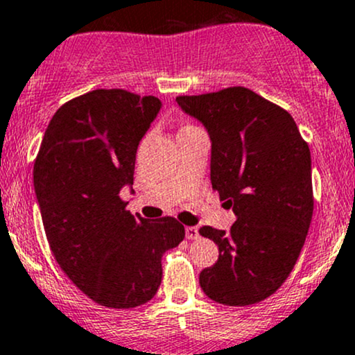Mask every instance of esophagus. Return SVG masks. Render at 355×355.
Segmentation results:
<instances>
[{
  "label": "esophagus",
  "mask_w": 355,
  "mask_h": 355,
  "mask_svg": "<svg viewBox=\"0 0 355 355\" xmlns=\"http://www.w3.org/2000/svg\"><path fill=\"white\" fill-rule=\"evenodd\" d=\"M197 236H199V227L197 226L185 227V238H187V240H196Z\"/></svg>",
  "instance_id": "34e87169"
}]
</instances>
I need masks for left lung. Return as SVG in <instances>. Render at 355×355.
<instances>
[{
	"label": "left lung",
	"mask_w": 355,
	"mask_h": 355,
	"mask_svg": "<svg viewBox=\"0 0 355 355\" xmlns=\"http://www.w3.org/2000/svg\"><path fill=\"white\" fill-rule=\"evenodd\" d=\"M177 102L207 130L212 189L236 214L230 233L199 230L219 248L200 287L216 303L255 304L284 284L304 245L313 216L309 148L289 112L248 88Z\"/></svg>",
	"instance_id": "left-lung-1"
}]
</instances>
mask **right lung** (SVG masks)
Masks as SVG:
<instances>
[{
  "mask_svg": "<svg viewBox=\"0 0 355 355\" xmlns=\"http://www.w3.org/2000/svg\"><path fill=\"white\" fill-rule=\"evenodd\" d=\"M162 110L156 96L93 89L51 119L33 165V189L55 262L107 308L148 303L162 284V257L185 238L175 218H134L136 151Z\"/></svg>",
  "mask_w": 355,
  "mask_h": 355,
  "instance_id": "right-lung-1",
  "label": "right lung"
}]
</instances>
